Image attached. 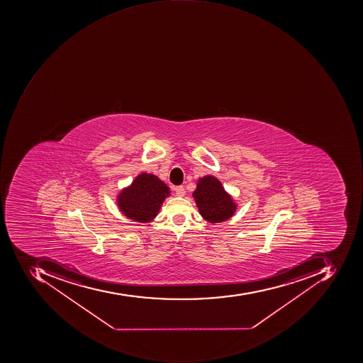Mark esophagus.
Instances as JSON below:
<instances>
[{"label":"esophagus","mask_w":363,"mask_h":363,"mask_svg":"<svg viewBox=\"0 0 363 363\" xmlns=\"http://www.w3.org/2000/svg\"><path fill=\"white\" fill-rule=\"evenodd\" d=\"M174 191H176L177 196L182 197L185 195L184 187H183L182 185H179V186H177L176 189H174Z\"/></svg>","instance_id":"34e87169"}]
</instances>
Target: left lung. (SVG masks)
Wrapping results in <instances>:
<instances>
[{"mask_svg": "<svg viewBox=\"0 0 363 363\" xmlns=\"http://www.w3.org/2000/svg\"><path fill=\"white\" fill-rule=\"evenodd\" d=\"M193 197L201 217L213 225L228 220L237 211V204L231 195L225 192L220 181L213 176L199 179Z\"/></svg>", "mask_w": 363, "mask_h": 363, "instance_id": "8db88e82", "label": "left lung"}]
</instances>
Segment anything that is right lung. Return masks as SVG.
I'll return each mask as SVG.
<instances>
[{
	"label": "right lung",
	"mask_w": 363,
	"mask_h": 363,
	"mask_svg": "<svg viewBox=\"0 0 363 363\" xmlns=\"http://www.w3.org/2000/svg\"><path fill=\"white\" fill-rule=\"evenodd\" d=\"M169 195L170 189L164 181L152 173L143 172L118 193L116 204L128 219L136 223H150Z\"/></svg>",
	"instance_id": "1"
}]
</instances>
